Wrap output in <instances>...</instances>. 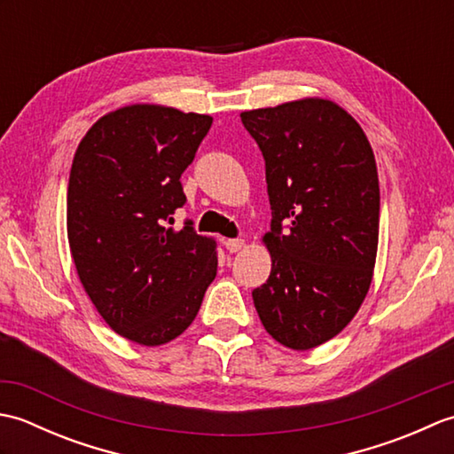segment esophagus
Wrapping results in <instances>:
<instances>
[{
    "label": "esophagus",
    "instance_id": "34e87169",
    "mask_svg": "<svg viewBox=\"0 0 454 454\" xmlns=\"http://www.w3.org/2000/svg\"><path fill=\"white\" fill-rule=\"evenodd\" d=\"M224 246H226V249H228L230 254H236V252H239V249L246 246V242H244L242 238H234V239H226Z\"/></svg>",
    "mask_w": 454,
    "mask_h": 454
}]
</instances>
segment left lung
<instances>
[{
    "instance_id": "obj_1",
    "label": "left lung",
    "mask_w": 454,
    "mask_h": 454,
    "mask_svg": "<svg viewBox=\"0 0 454 454\" xmlns=\"http://www.w3.org/2000/svg\"><path fill=\"white\" fill-rule=\"evenodd\" d=\"M265 160L271 275L252 293L265 330L306 351L353 320L369 293L380 189L363 129L340 105L301 99L239 114Z\"/></svg>"
}]
</instances>
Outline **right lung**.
<instances>
[{"label": "right lung", "instance_id": "obj_1", "mask_svg": "<svg viewBox=\"0 0 454 454\" xmlns=\"http://www.w3.org/2000/svg\"><path fill=\"white\" fill-rule=\"evenodd\" d=\"M212 117L158 105L105 114L85 134L67 183V242L80 281L111 330L153 347L187 330L216 277V252L192 220L185 171Z\"/></svg>", "mask_w": 454, "mask_h": 454}]
</instances>
